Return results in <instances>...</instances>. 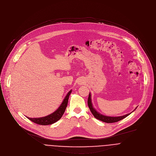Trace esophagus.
I'll list each match as a JSON object with an SVG mask.
<instances>
[{
	"label": "esophagus",
	"instance_id": "34e87169",
	"mask_svg": "<svg viewBox=\"0 0 156 156\" xmlns=\"http://www.w3.org/2000/svg\"><path fill=\"white\" fill-rule=\"evenodd\" d=\"M78 82H78V83H79V84H82V83H83V80L82 79H80Z\"/></svg>",
	"mask_w": 156,
	"mask_h": 156
}]
</instances>
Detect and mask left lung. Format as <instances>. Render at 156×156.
<instances>
[{
  "instance_id": "8db88e82",
  "label": "left lung",
  "mask_w": 156,
  "mask_h": 156,
  "mask_svg": "<svg viewBox=\"0 0 156 156\" xmlns=\"http://www.w3.org/2000/svg\"><path fill=\"white\" fill-rule=\"evenodd\" d=\"M88 106L89 107V109L91 111V112L92 113V114L93 115L96 119L103 121L104 122H106V123H114V122H117L119 120H121L122 119L126 118V117H127L128 115H129L132 112H133L137 108H135V109L132 111L131 113L127 114L126 115H122V116H119V117H109V116H106V115H104L99 112H98L93 107L92 105V103H91V94L90 93H89V95H88Z\"/></svg>"
}]
</instances>
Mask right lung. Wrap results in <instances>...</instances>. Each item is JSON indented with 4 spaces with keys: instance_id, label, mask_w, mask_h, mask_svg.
<instances>
[{
    "instance_id": "obj_1",
    "label": "right lung",
    "mask_w": 156,
    "mask_h": 156,
    "mask_svg": "<svg viewBox=\"0 0 156 156\" xmlns=\"http://www.w3.org/2000/svg\"><path fill=\"white\" fill-rule=\"evenodd\" d=\"M71 91L72 90H70L68 93L67 95L66 96L64 100L61 104L60 106L57 109V110H56L52 114H49L48 115H47L45 117H39V118H30L27 117V119H29L30 121H32L37 124H39V125H42V126L51 125V124L55 123L56 122L59 120L61 118L62 115H63L66 110V108L67 107L69 97Z\"/></svg>"
}]
</instances>
